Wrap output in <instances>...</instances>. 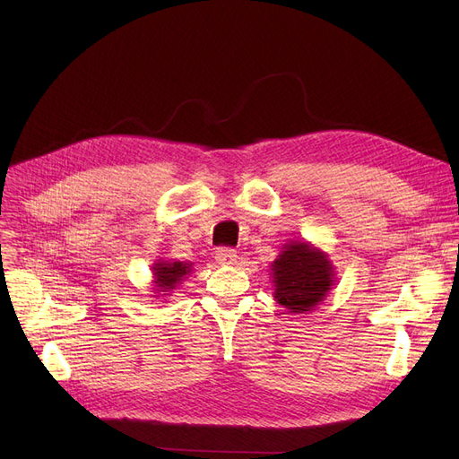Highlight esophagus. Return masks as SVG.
<instances>
[{
  "label": "esophagus",
  "instance_id": "esophagus-1",
  "mask_svg": "<svg viewBox=\"0 0 459 459\" xmlns=\"http://www.w3.org/2000/svg\"><path fill=\"white\" fill-rule=\"evenodd\" d=\"M236 258H238V255H236V251L234 249H217L215 251V260L220 262V264H225V266H230V264H236Z\"/></svg>",
  "mask_w": 459,
  "mask_h": 459
}]
</instances>
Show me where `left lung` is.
Returning a JSON list of instances; mask_svg holds the SVG:
<instances>
[{"instance_id": "8db88e82", "label": "left lung", "mask_w": 459, "mask_h": 459, "mask_svg": "<svg viewBox=\"0 0 459 459\" xmlns=\"http://www.w3.org/2000/svg\"><path fill=\"white\" fill-rule=\"evenodd\" d=\"M273 298L290 315H308L331 292L334 266L329 255L305 239H290L272 262Z\"/></svg>"}]
</instances>
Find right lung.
Here are the masks:
<instances>
[{
	"instance_id": "add662e5",
	"label": "right lung",
	"mask_w": 459,
	"mask_h": 459,
	"mask_svg": "<svg viewBox=\"0 0 459 459\" xmlns=\"http://www.w3.org/2000/svg\"><path fill=\"white\" fill-rule=\"evenodd\" d=\"M193 273V262L180 260H156L152 264V294L151 298L165 299L175 288Z\"/></svg>"
}]
</instances>
